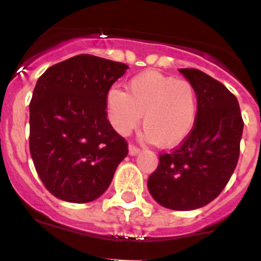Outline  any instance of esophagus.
<instances>
[{
	"label": "esophagus",
	"mask_w": 261,
	"mask_h": 261,
	"mask_svg": "<svg viewBox=\"0 0 261 261\" xmlns=\"http://www.w3.org/2000/svg\"><path fill=\"white\" fill-rule=\"evenodd\" d=\"M128 150H129V155H137L138 153H140V149H138V147H136L135 145H129V147H128Z\"/></svg>",
	"instance_id": "obj_1"
}]
</instances>
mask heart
<instances>
[{"label":"heart","instance_id":"1","mask_svg":"<svg viewBox=\"0 0 261 261\" xmlns=\"http://www.w3.org/2000/svg\"><path fill=\"white\" fill-rule=\"evenodd\" d=\"M108 119L119 135L140 125L145 138L162 147L180 145L192 132L197 116V94L191 82L158 71H145L129 81L128 93L112 87L106 95Z\"/></svg>","mask_w":261,"mask_h":261}]
</instances>
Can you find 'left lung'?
<instances>
[{
    "label": "left lung",
    "instance_id": "1",
    "mask_svg": "<svg viewBox=\"0 0 261 261\" xmlns=\"http://www.w3.org/2000/svg\"><path fill=\"white\" fill-rule=\"evenodd\" d=\"M197 94L192 132L147 179L151 197L167 209L193 211L222 192L239 158L243 120L238 99L221 82L197 69H179Z\"/></svg>",
    "mask_w": 261,
    "mask_h": 261
}]
</instances>
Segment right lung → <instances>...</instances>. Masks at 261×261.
<instances>
[{
  "label": "right lung",
  "mask_w": 261,
  "mask_h": 261,
  "mask_svg": "<svg viewBox=\"0 0 261 261\" xmlns=\"http://www.w3.org/2000/svg\"><path fill=\"white\" fill-rule=\"evenodd\" d=\"M129 66L78 55L40 75L30 103V153L55 197L90 202L110 187L128 144L115 132L106 95Z\"/></svg>",
  "instance_id": "obj_1"
}]
</instances>
